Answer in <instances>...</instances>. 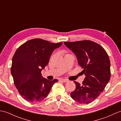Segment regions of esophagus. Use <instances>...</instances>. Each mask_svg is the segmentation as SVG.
Returning a JSON list of instances; mask_svg holds the SVG:
<instances>
[{"instance_id":"esophagus-1","label":"esophagus","mask_w":121,"mask_h":121,"mask_svg":"<svg viewBox=\"0 0 121 121\" xmlns=\"http://www.w3.org/2000/svg\"><path fill=\"white\" fill-rule=\"evenodd\" d=\"M63 82H65V83H66V82H68L69 81L67 79H61Z\"/></svg>"}]
</instances>
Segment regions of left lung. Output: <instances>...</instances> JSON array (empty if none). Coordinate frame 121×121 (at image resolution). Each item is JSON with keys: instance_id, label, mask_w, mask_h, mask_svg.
<instances>
[{"instance_id": "8db88e82", "label": "left lung", "mask_w": 121, "mask_h": 121, "mask_svg": "<svg viewBox=\"0 0 121 121\" xmlns=\"http://www.w3.org/2000/svg\"><path fill=\"white\" fill-rule=\"evenodd\" d=\"M73 51L86 76L82 84L74 81L76 88L71 97L80 104H88L104 91L111 77L110 61L104 49L95 42L85 40L65 42Z\"/></svg>"}]
</instances>
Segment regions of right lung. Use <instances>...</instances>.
<instances>
[{"instance_id": "1", "label": "right lung", "mask_w": 121, "mask_h": 121, "mask_svg": "<svg viewBox=\"0 0 121 121\" xmlns=\"http://www.w3.org/2000/svg\"><path fill=\"white\" fill-rule=\"evenodd\" d=\"M62 44L35 38L17 49L12 58L11 73L14 85L25 100L41 101L47 97L53 85L58 81L43 78L41 72L48 64L54 50Z\"/></svg>"}]
</instances>
